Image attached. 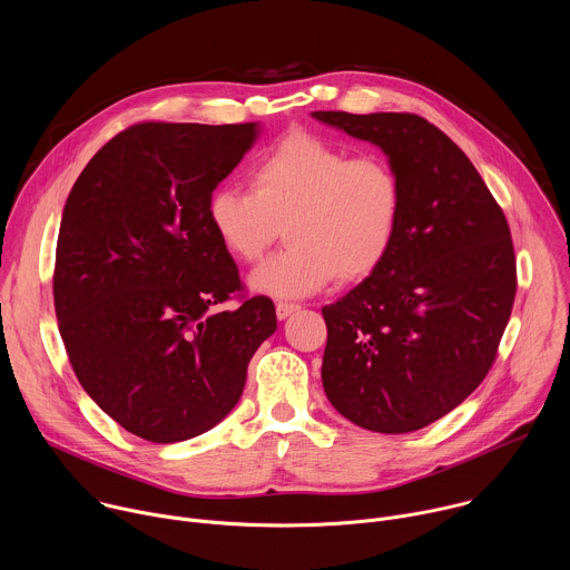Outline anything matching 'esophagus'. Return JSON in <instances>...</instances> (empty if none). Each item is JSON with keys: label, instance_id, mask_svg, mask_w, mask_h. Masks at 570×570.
Segmentation results:
<instances>
[{"label": "esophagus", "instance_id": "obj_1", "mask_svg": "<svg viewBox=\"0 0 570 570\" xmlns=\"http://www.w3.org/2000/svg\"><path fill=\"white\" fill-rule=\"evenodd\" d=\"M295 311H299V304H293V302H277V306H275V313L279 320H286Z\"/></svg>", "mask_w": 570, "mask_h": 570}]
</instances>
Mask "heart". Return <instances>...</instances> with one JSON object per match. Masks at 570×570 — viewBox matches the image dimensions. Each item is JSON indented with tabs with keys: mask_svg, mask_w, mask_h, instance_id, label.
<instances>
[{
	"mask_svg": "<svg viewBox=\"0 0 570 570\" xmlns=\"http://www.w3.org/2000/svg\"><path fill=\"white\" fill-rule=\"evenodd\" d=\"M253 189L219 185L208 224L235 259L255 264L284 235L288 246L250 275L257 293L306 297L335 277L357 282L390 257L403 224V183L390 160L291 134L250 169Z\"/></svg>",
	"mask_w": 570,
	"mask_h": 570,
	"instance_id": "1",
	"label": "heart"
}]
</instances>
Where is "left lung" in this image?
<instances>
[{"label":"left lung","instance_id":"8db88e82","mask_svg":"<svg viewBox=\"0 0 570 570\" xmlns=\"http://www.w3.org/2000/svg\"><path fill=\"white\" fill-rule=\"evenodd\" d=\"M381 147L405 210L385 264L322 308V385L351 423L423 430L488 375L517 293L510 228L488 185L439 127L416 114L313 111Z\"/></svg>","mask_w":570,"mask_h":570}]
</instances>
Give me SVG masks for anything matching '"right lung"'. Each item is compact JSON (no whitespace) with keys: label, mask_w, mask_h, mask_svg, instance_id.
<instances>
[{"label":"right lung","mask_w":570,"mask_h":570,"mask_svg":"<svg viewBox=\"0 0 570 570\" xmlns=\"http://www.w3.org/2000/svg\"><path fill=\"white\" fill-rule=\"evenodd\" d=\"M255 138L257 122H138L96 151L67 199L60 335L82 390L145 441H187L226 419L277 328L264 295L219 308L244 284L206 213Z\"/></svg>","instance_id":"add662e5"}]
</instances>
